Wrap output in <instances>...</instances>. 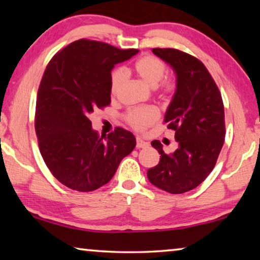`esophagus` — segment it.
Listing matches in <instances>:
<instances>
[{
	"mask_svg": "<svg viewBox=\"0 0 260 260\" xmlns=\"http://www.w3.org/2000/svg\"><path fill=\"white\" fill-rule=\"evenodd\" d=\"M149 146V142L142 140L141 138H136V148H146Z\"/></svg>",
	"mask_w": 260,
	"mask_h": 260,
	"instance_id": "34e87169",
	"label": "esophagus"
}]
</instances>
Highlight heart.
Returning a JSON list of instances; mask_svg holds the SVG:
<instances>
[{"mask_svg":"<svg viewBox=\"0 0 260 260\" xmlns=\"http://www.w3.org/2000/svg\"><path fill=\"white\" fill-rule=\"evenodd\" d=\"M134 68L138 76L148 85L155 87V89L161 98H167L174 93L177 83L172 78H164L166 73V64L162 59L156 56L147 55L136 60ZM126 77L127 73L124 68H117L111 72L110 88H111V93L113 95L119 90V88L126 80ZM158 118H159V112L152 105L131 108L124 114V120L132 128L138 132L146 131L149 126L155 124Z\"/></svg>","mask_w":260,"mask_h":260,"instance_id":"obj_1","label":"heart"}]
</instances>
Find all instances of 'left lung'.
I'll return each mask as SVG.
<instances>
[{"label":"left lung","mask_w":260,"mask_h":260,"mask_svg":"<svg viewBox=\"0 0 260 260\" xmlns=\"http://www.w3.org/2000/svg\"><path fill=\"white\" fill-rule=\"evenodd\" d=\"M152 52L177 74V90L164 122L175 132L179 147L165 153L153 140L160 158L147 175L161 190L183 193L203 182L215 166L225 142V110L217 83L199 58L173 48H153Z\"/></svg>","instance_id":"obj_1"}]
</instances>
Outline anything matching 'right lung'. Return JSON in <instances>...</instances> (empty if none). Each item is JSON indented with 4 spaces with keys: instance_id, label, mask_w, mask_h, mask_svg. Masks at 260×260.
I'll list each match as a JSON object with an SVG mask.
<instances>
[{
    "instance_id": "right-lung-1",
    "label": "right lung",
    "mask_w": 260,
    "mask_h": 260,
    "mask_svg": "<svg viewBox=\"0 0 260 260\" xmlns=\"http://www.w3.org/2000/svg\"><path fill=\"white\" fill-rule=\"evenodd\" d=\"M138 52L80 39L48 63L38 90L35 133L47 167L68 188L88 192L104 186L135 148V136L121 127L100 138L89 116L111 103L114 65Z\"/></svg>"
}]
</instances>
